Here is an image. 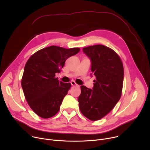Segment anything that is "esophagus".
<instances>
[{"instance_id": "obj_1", "label": "esophagus", "mask_w": 150, "mask_h": 150, "mask_svg": "<svg viewBox=\"0 0 150 150\" xmlns=\"http://www.w3.org/2000/svg\"><path fill=\"white\" fill-rule=\"evenodd\" d=\"M71 85H72V86H77V87H79V85H77V84L75 83V82L74 81H72L71 82Z\"/></svg>"}]
</instances>
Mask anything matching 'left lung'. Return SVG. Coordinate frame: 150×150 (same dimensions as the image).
I'll return each mask as SVG.
<instances>
[{
  "label": "left lung",
  "instance_id": "1",
  "mask_svg": "<svg viewBox=\"0 0 150 150\" xmlns=\"http://www.w3.org/2000/svg\"><path fill=\"white\" fill-rule=\"evenodd\" d=\"M82 50L91 60V76L96 79L93 89L81 86L79 107L84 116L96 121L108 115L120 100L123 67L117 54L103 45L89 46Z\"/></svg>",
  "mask_w": 150,
  "mask_h": 150
}]
</instances>
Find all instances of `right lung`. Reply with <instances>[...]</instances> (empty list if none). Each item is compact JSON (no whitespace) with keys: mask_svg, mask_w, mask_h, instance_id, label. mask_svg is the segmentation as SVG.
<instances>
[{"mask_svg":"<svg viewBox=\"0 0 150 150\" xmlns=\"http://www.w3.org/2000/svg\"><path fill=\"white\" fill-rule=\"evenodd\" d=\"M79 50L52 46L38 50L27 62L21 85L30 107L40 117L50 118L59 112L71 84L59 81L55 74Z\"/></svg>","mask_w":150,"mask_h":150,"instance_id":"obj_1","label":"right lung"}]
</instances>
